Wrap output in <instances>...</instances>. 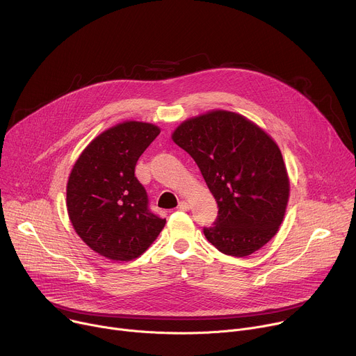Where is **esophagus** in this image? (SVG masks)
Instances as JSON below:
<instances>
[{
  "label": "esophagus",
  "mask_w": 356,
  "mask_h": 356,
  "mask_svg": "<svg viewBox=\"0 0 356 356\" xmlns=\"http://www.w3.org/2000/svg\"><path fill=\"white\" fill-rule=\"evenodd\" d=\"M177 209H179V210H181V211H187V210L190 209V206H188V202H186V201H180Z\"/></svg>",
  "instance_id": "obj_1"
}]
</instances>
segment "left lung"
Here are the masks:
<instances>
[{"instance_id": "8db88e82", "label": "left lung", "mask_w": 356, "mask_h": 356, "mask_svg": "<svg viewBox=\"0 0 356 356\" xmlns=\"http://www.w3.org/2000/svg\"><path fill=\"white\" fill-rule=\"evenodd\" d=\"M197 163L218 206L204 235L220 252L248 257L279 231L290 195L280 147L246 117L211 110L183 121L172 134Z\"/></svg>"}]
</instances>
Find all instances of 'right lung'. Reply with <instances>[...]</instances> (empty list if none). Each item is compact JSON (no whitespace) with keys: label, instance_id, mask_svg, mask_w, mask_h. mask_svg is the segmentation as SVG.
Masks as SVG:
<instances>
[{"label":"right lung","instance_id":"obj_1","mask_svg":"<svg viewBox=\"0 0 356 356\" xmlns=\"http://www.w3.org/2000/svg\"><path fill=\"white\" fill-rule=\"evenodd\" d=\"M161 134L155 124L124 121L95 136L69 175L66 206L81 241L115 262L139 258L166 220L147 210V195L135 177L145 149Z\"/></svg>","mask_w":356,"mask_h":356}]
</instances>
